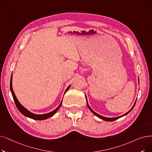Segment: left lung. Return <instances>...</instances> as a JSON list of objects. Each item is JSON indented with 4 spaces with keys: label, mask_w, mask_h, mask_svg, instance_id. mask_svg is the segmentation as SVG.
I'll use <instances>...</instances> for the list:
<instances>
[{
    "label": "left lung",
    "mask_w": 152,
    "mask_h": 152,
    "mask_svg": "<svg viewBox=\"0 0 152 152\" xmlns=\"http://www.w3.org/2000/svg\"><path fill=\"white\" fill-rule=\"evenodd\" d=\"M138 84H139V78H138ZM85 97H86V102H87V105H88V108L89 109V110L92 112V113H93L96 116H97V117H99V118H100L101 119H102V120H104V121H107V122H112V121H115V120H117V119H118V118H121V117H124V116H125V115H127L133 109V108L134 107V106H135V103H136V101H137V99L135 100V103H134V104L133 105V106H132V107L131 108V109L130 110H129L127 113H126L125 114H123V115H121V116H118V117H104V116H102V115H99V114H97L96 113H95V112L92 110L91 107H90V106H89V104H88V99H87V97H86V96L85 95Z\"/></svg>",
    "instance_id": "obj_1"
}]
</instances>
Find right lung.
<instances>
[{
    "label": "right lung",
    "instance_id": "right-lung-1",
    "mask_svg": "<svg viewBox=\"0 0 152 152\" xmlns=\"http://www.w3.org/2000/svg\"><path fill=\"white\" fill-rule=\"evenodd\" d=\"M71 86V84L69 86L66 88V89L64 93L66 92L70 88ZM10 91H11V93L13 97V99H14L15 104L16 105V106L18 109V110L20 112V113L25 115V117H27L28 118H32V119H34V120H38V121H42V120H45V119H47V118H48L51 117H52L54 114H56V112L58 111V110L60 109V107H61L62 102H63V99L61 101V103L60 104V105H58L57 107V108H56L54 110H53L49 113H47V114H36L34 113H32L31 112L29 111L28 110H27L25 107H24L23 105L20 103V102L18 101V100L17 99V98L14 93V91H13V88H12V74L11 76V78H10Z\"/></svg>",
    "mask_w": 152,
    "mask_h": 152
}]
</instances>
